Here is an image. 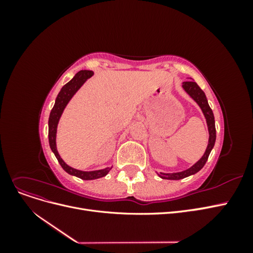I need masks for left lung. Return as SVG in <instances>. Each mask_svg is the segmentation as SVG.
<instances>
[{
    "label": "left lung",
    "mask_w": 253,
    "mask_h": 253,
    "mask_svg": "<svg viewBox=\"0 0 253 253\" xmlns=\"http://www.w3.org/2000/svg\"><path fill=\"white\" fill-rule=\"evenodd\" d=\"M182 87L185 88L187 93L192 97L194 100L197 102V104L201 106V109L205 115V117L207 119V125H208V129H209V143L208 147H207V150L205 152L204 156L198 160V162L190 168V169L178 172V173H159L158 175L160 177L164 179H173V180H177L188 177L190 175H193L200 171L202 168L205 166V164L208 160V157L210 155V152L214 147V143H215L216 139V129H215V120H214V115L211 110V108L208 104V101H207L206 95L203 91V89L197 85V83L194 81H185L182 83Z\"/></svg>",
    "instance_id": "left-lung-1"
}]
</instances>
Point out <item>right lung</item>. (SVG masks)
<instances>
[{
    "mask_svg": "<svg viewBox=\"0 0 253 253\" xmlns=\"http://www.w3.org/2000/svg\"><path fill=\"white\" fill-rule=\"evenodd\" d=\"M90 76H93V72L91 71H80L77 74L75 75V77L66 83L65 85L61 88L60 93L57 96L55 105L50 112L49 115V119H48V140H49V145L50 149L53 152V154L57 157L59 164L61 165V167L63 168V170L65 172H67L68 174L71 175H75L77 177L84 179V180H90V179H97L105 176L110 172V170L112 168H106V169L103 170H99V171H91V172H84V171H79L73 169V168L68 167L62 158L60 157V155L58 154V151L56 148V133H57V126L59 119L62 115L63 110L65 109L66 104L68 103V101L71 100V98L75 95L76 91H77L82 84L85 82V80L87 78H89Z\"/></svg>",
    "mask_w": 253,
    "mask_h": 253,
    "instance_id": "obj_1",
    "label": "right lung"
}]
</instances>
